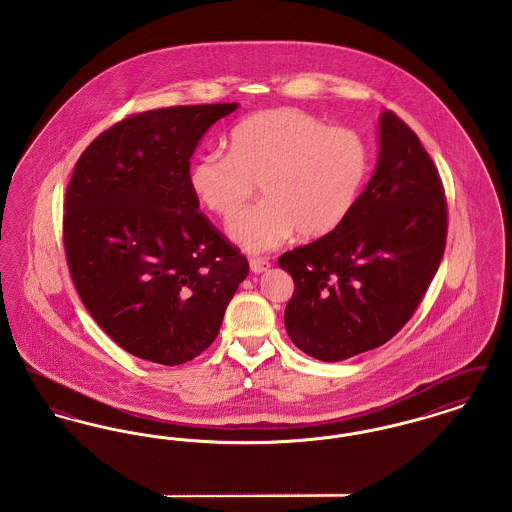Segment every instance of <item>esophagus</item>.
Listing matches in <instances>:
<instances>
[{
    "instance_id": "esophagus-1",
    "label": "esophagus",
    "mask_w": 512,
    "mask_h": 512,
    "mask_svg": "<svg viewBox=\"0 0 512 512\" xmlns=\"http://www.w3.org/2000/svg\"><path fill=\"white\" fill-rule=\"evenodd\" d=\"M249 267H251V272L261 274V272H265V270L270 268V261L263 259V257H251L249 259Z\"/></svg>"
}]
</instances>
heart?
Masks as SVG:
<instances>
[{
    "label": "heart",
    "instance_id": "heart-1",
    "mask_svg": "<svg viewBox=\"0 0 512 512\" xmlns=\"http://www.w3.org/2000/svg\"><path fill=\"white\" fill-rule=\"evenodd\" d=\"M230 151L197 155L188 184L213 215L228 219L259 190L263 201L228 222V234L247 251L318 240L340 228L363 190L370 153L351 128H332L292 109H267L236 124Z\"/></svg>",
    "mask_w": 512,
    "mask_h": 512
}]
</instances>
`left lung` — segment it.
<instances>
[{"mask_svg": "<svg viewBox=\"0 0 512 512\" xmlns=\"http://www.w3.org/2000/svg\"><path fill=\"white\" fill-rule=\"evenodd\" d=\"M376 171L332 234L284 253L292 274L286 330L336 363L390 341L418 309L447 240V199L418 136L393 111L378 124Z\"/></svg>", "mask_w": 512, "mask_h": 512, "instance_id": "8db88e82", "label": "left lung"}]
</instances>
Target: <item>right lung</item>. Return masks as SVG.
I'll list each match as a JSON object with an SVG mask.
<instances>
[{"label": "right lung", "mask_w": 512, "mask_h": 512, "mask_svg": "<svg viewBox=\"0 0 512 512\" xmlns=\"http://www.w3.org/2000/svg\"><path fill=\"white\" fill-rule=\"evenodd\" d=\"M238 103L178 105L113 124L76 161L63 213L74 288L124 351L182 365L219 336L249 263L199 211L190 157Z\"/></svg>", "instance_id": "1"}]
</instances>
